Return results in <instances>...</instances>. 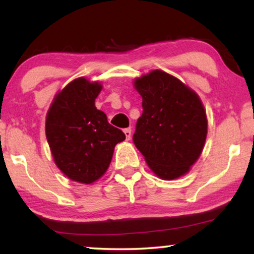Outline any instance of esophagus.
I'll return each instance as SVG.
<instances>
[{"label":"esophagus","mask_w":254,"mask_h":254,"mask_svg":"<svg viewBox=\"0 0 254 254\" xmlns=\"http://www.w3.org/2000/svg\"><path fill=\"white\" fill-rule=\"evenodd\" d=\"M124 133H125V135H126L127 140H129V138L131 137V129H130V128H126V129H124Z\"/></svg>","instance_id":"obj_1"}]
</instances>
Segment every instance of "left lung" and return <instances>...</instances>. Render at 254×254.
I'll return each mask as SVG.
<instances>
[{
    "label": "left lung",
    "instance_id": "8db88e82",
    "mask_svg": "<svg viewBox=\"0 0 254 254\" xmlns=\"http://www.w3.org/2000/svg\"><path fill=\"white\" fill-rule=\"evenodd\" d=\"M143 112L137 119L134 144L159 178L186 175L202 152L207 117L199 96L175 76L152 70L134 82Z\"/></svg>",
    "mask_w": 254,
    "mask_h": 254
}]
</instances>
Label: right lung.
<instances>
[{
    "mask_svg": "<svg viewBox=\"0 0 254 254\" xmlns=\"http://www.w3.org/2000/svg\"><path fill=\"white\" fill-rule=\"evenodd\" d=\"M98 82L76 78L55 96L46 117V137L55 164L69 179L98 180L109 168L114 147L126 138L96 109Z\"/></svg>",
    "mask_w": 254,
    "mask_h": 254,
    "instance_id": "obj_1",
    "label": "right lung"
}]
</instances>
